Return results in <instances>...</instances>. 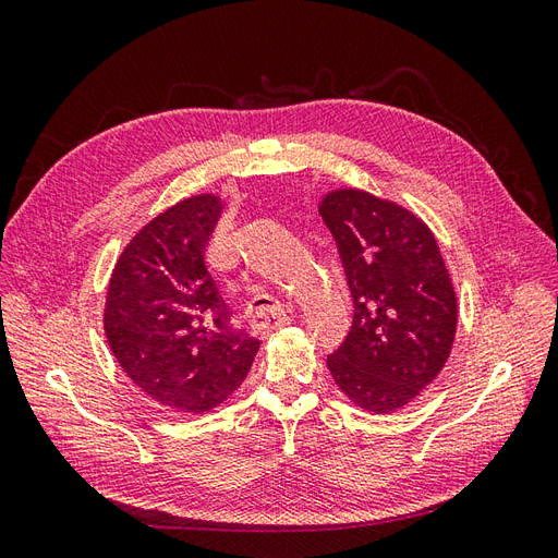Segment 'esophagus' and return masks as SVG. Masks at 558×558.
<instances>
[{
	"instance_id": "34e87169",
	"label": "esophagus",
	"mask_w": 558,
	"mask_h": 558,
	"mask_svg": "<svg viewBox=\"0 0 558 558\" xmlns=\"http://www.w3.org/2000/svg\"><path fill=\"white\" fill-rule=\"evenodd\" d=\"M289 324V314L281 305H272V307H265L258 314H253L251 318V326L260 330V332H269V330H277L281 326Z\"/></svg>"
}]
</instances>
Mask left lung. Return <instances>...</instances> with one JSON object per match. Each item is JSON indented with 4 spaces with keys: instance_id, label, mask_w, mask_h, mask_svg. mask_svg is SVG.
<instances>
[{
    "instance_id": "obj_1",
    "label": "left lung",
    "mask_w": 558,
    "mask_h": 558,
    "mask_svg": "<svg viewBox=\"0 0 558 558\" xmlns=\"http://www.w3.org/2000/svg\"><path fill=\"white\" fill-rule=\"evenodd\" d=\"M340 251L353 324L328 356L359 408H404L440 375L456 335V293L428 226L363 191H332L318 207Z\"/></svg>"
}]
</instances>
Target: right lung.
<instances>
[{"label": "right lung", "mask_w": 558, "mask_h": 558, "mask_svg": "<svg viewBox=\"0 0 558 558\" xmlns=\"http://www.w3.org/2000/svg\"><path fill=\"white\" fill-rule=\"evenodd\" d=\"M221 211L216 195L177 202L134 234L109 281L105 332L116 361L146 396L177 412L221 404L260 347L232 324L205 265Z\"/></svg>", "instance_id": "add662e5"}]
</instances>
